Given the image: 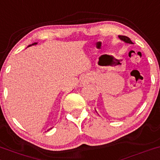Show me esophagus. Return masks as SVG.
Returning <instances> with one entry per match:
<instances>
[{"label": "esophagus", "mask_w": 160, "mask_h": 160, "mask_svg": "<svg viewBox=\"0 0 160 160\" xmlns=\"http://www.w3.org/2000/svg\"><path fill=\"white\" fill-rule=\"evenodd\" d=\"M90 81H91V77L89 76H85L83 78V80H82V83H83V85H86V84H88Z\"/></svg>", "instance_id": "1"}]
</instances>
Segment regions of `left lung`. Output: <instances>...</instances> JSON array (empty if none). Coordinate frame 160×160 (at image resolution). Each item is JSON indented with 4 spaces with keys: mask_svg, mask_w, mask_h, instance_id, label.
<instances>
[{
    "mask_svg": "<svg viewBox=\"0 0 160 160\" xmlns=\"http://www.w3.org/2000/svg\"><path fill=\"white\" fill-rule=\"evenodd\" d=\"M118 37H119V38H120V39H122V41L125 42L130 43V44H133L132 42H131V38L128 37V36H119Z\"/></svg>",
    "mask_w": 160,
    "mask_h": 160,
    "instance_id": "left-lung-1",
    "label": "left lung"
}]
</instances>
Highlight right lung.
Returning a JSON list of instances; mask_svg holds the SVG:
<instances>
[{
	"label": "right lung",
	"instance_id": "obj_1",
	"mask_svg": "<svg viewBox=\"0 0 160 160\" xmlns=\"http://www.w3.org/2000/svg\"><path fill=\"white\" fill-rule=\"evenodd\" d=\"M36 44H37V43H36V42H34V43H32V45H29V46H28V47L31 46V45H36ZM50 129H52V128H50ZM50 129H49V130H50ZM49 130H48V131H49Z\"/></svg>",
	"mask_w": 160,
	"mask_h": 160
}]
</instances>
